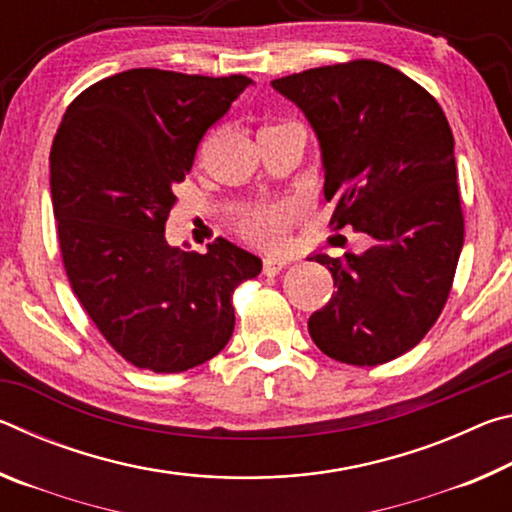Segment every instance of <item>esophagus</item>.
Returning a JSON list of instances; mask_svg holds the SVG:
<instances>
[{"instance_id":"34e87169","label":"esophagus","mask_w":512,"mask_h":512,"mask_svg":"<svg viewBox=\"0 0 512 512\" xmlns=\"http://www.w3.org/2000/svg\"><path fill=\"white\" fill-rule=\"evenodd\" d=\"M287 264H289V259H284V257H266L264 259V275H277Z\"/></svg>"}]
</instances>
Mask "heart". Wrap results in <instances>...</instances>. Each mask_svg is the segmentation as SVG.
<instances>
[{
    "label": "heart",
    "mask_w": 512,
    "mask_h": 512,
    "mask_svg": "<svg viewBox=\"0 0 512 512\" xmlns=\"http://www.w3.org/2000/svg\"><path fill=\"white\" fill-rule=\"evenodd\" d=\"M302 207L293 201L259 203L241 216L237 223L239 235L257 246H282L293 223L300 219Z\"/></svg>",
    "instance_id": "b5f03b06"
}]
</instances>
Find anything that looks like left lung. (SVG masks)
<instances>
[{
    "label": "left lung",
    "instance_id": "1",
    "mask_svg": "<svg viewBox=\"0 0 512 512\" xmlns=\"http://www.w3.org/2000/svg\"><path fill=\"white\" fill-rule=\"evenodd\" d=\"M320 140L329 225L372 239L363 255H316L336 293L311 314L314 343L379 366L418 345L452 291L465 221L454 135L438 101L400 69L348 60L275 79Z\"/></svg>",
    "mask_w": 512,
    "mask_h": 512
}]
</instances>
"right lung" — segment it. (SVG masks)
Wrapping results in <instances>:
<instances>
[{
    "label": "right lung",
    "mask_w": 512,
    "mask_h": 512,
    "mask_svg": "<svg viewBox=\"0 0 512 512\" xmlns=\"http://www.w3.org/2000/svg\"><path fill=\"white\" fill-rule=\"evenodd\" d=\"M244 74L128 69L76 97L49 153L58 246L74 296L117 354L140 370L183 372L219 354L235 329L232 293L262 271L225 239L171 248L173 189L248 85Z\"/></svg>",
    "instance_id": "add662e5"
}]
</instances>
